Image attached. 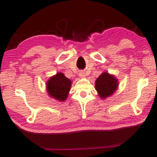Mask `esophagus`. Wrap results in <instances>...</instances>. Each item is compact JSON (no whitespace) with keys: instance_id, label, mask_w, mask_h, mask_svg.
I'll return each mask as SVG.
<instances>
[{"instance_id":"34e87169","label":"esophagus","mask_w":157,"mask_h":157,"mask_svg":"<svg viewBox=\"0 0 157 157\" xmlns=\"http://www.w3.org/2000/svg\"><path fill=\"white\" fill-rule=\"evenodd\" d=\"M79 75H80V77H85V73L84 72H80V73H79Z\"/></svg>"}]
</instances>
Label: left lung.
<instances>
[{
  "mask_svg": "<svg viewBox=\"0 0 157 157\" xmlns=\"http://www.w3.org/2000/svg\"><path fill=\"white\" fill-rule=\"evenodd\" d=\"M118 86L117 79L106 72L99 76L96 81V89L101 98H105L112 96Z\"/></svg>",
  "mask_w": 157,
  "mask_h": 157,
  "instance_id": "8db88e82",
  "label": "left lung"
}]
</instances>
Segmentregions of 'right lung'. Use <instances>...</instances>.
<instances>
[{
  "mask_svg": "<svg viewBox=\"0 0 157 157\" xmlns=\"http://www.w3.org/2000/svg\"><path fill=\"white\" fill-rule=\"evenodd\" d=\"M72 82L62 73H57L47 82V90L51 97L62 101L66 100L70 90Z\"/></svg>",
  "mask_w": 157,
  "mask_h": 157,
  "instance_id": "obj_1",
  "label": "right lung"
}]
</instances>
